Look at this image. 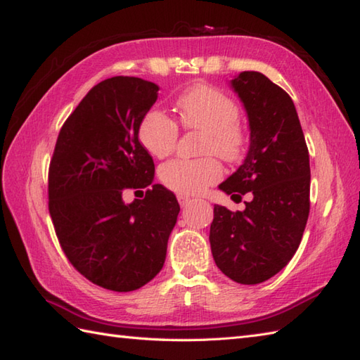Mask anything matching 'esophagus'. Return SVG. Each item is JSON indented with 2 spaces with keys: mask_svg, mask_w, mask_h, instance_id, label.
<instances>
[{
  "mask_svg": "<svg viewBox=\"0 0 360 360\" xmlns=\"http://www.w3.org/2000/svg\"><path fill=\"white\" fill-rule=\"evenodd\" d=\"M178 201L181 204V207H186V205L190 202V198L186 195H178Z\"/></svg>",
  "mask_w": 360,
  "mask_h": 360,
  "instance_id": "obj_1",
  "label": "esophagus"
}]
</instances>
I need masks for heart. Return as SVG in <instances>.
Instances as JSON below:
<instances>
[{
  "label": "heart",
  "instance_id": "1",
  "mask_svg": "<svg viewBox=\"0 0 360 360\" xmlns=\"http://www.w3.org/2000/svg\"><path fill=\"white\" fill-rule=\"evenodd\" d=\"M176 110L184 128L201 131L198 159H174L159 168V179L178 195H196L223 176V167L213 156L226 162L238 159L246 145L240 125V108L233 98L205 83L187 88L176 101ZM179 137L176 122L159 110L145 114L139 125V139L150 155H172Z\"/></svg>",
  "mask_w": 360,
  "mask_h": 360
}]
</instances>
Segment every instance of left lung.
Segmentation results:
<instances>
[{"instance_id": "obj_1", "label": "left lung", "mask_w": 360, "mask_h": 360, "mask_svg": "<svg viewBox=\"0 0 360 360\" xmlns=\"http://www.w3.org/2000/svg\"><path fill=\"white\" fill-rule=\"evenodd\" d=\"M232 88L246 108V159L219 188L232 198L250 193L243 212L215 205L210 248L219 271L241 285L274 277L294 257L309 217V153L292 98L257 71Z\"/></svg>"}]
</instances>
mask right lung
<instances>
[{
    "label": "right lung",
    "instance_id": "add662e5",
    "mask_svg": "<svg viewBox=\"0 0 360 360\" xmlns=\"http://www.w3.org/2000/svg\"><path fill=\"white\" fill-rule=\"evenodd\" d=\"M159 86L137 77H111L89 89L60 129L48 198L66 258L94 285L128 292L162 269L179 204L173 192L149 184L155 162L139 141V125ZM147 188L125 205V189Z\"/></svg>",
    "mask_w": 360,
    "mask_h": 360
}]
</instances>
